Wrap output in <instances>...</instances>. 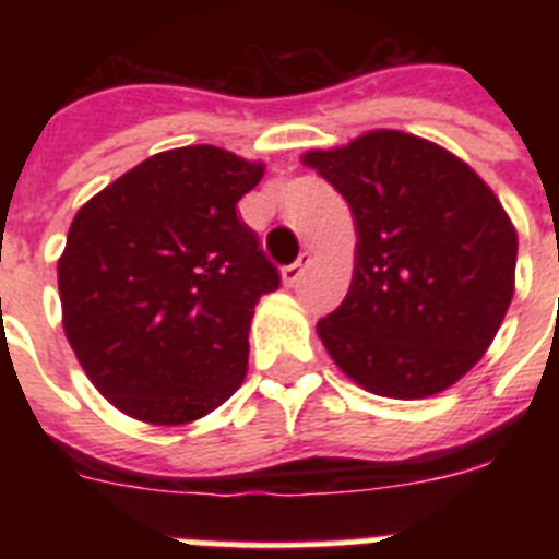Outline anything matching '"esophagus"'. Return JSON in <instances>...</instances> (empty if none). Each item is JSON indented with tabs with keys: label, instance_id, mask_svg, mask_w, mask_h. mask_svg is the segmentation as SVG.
Segmentation results:
<instances>
[{
	"label": "esophagus",
	"instance_id": "obj_1",
	"mask_svg": "<svg viewBox=\"0 0 559 559\" xmlns=\"http://www.w3.org/2000/svg\"><path fill=\"white\" fill-rule=\"evenodd\" d=\"M308 263H310V254H308V251H305V254H299V260H296V263L285 265V269H283V283L288 285V288H294V285L299 283V280H302V274H305V269H308Z\"/></svg>",
	"mask_w": 559,
	"mask_h": 559
}]
</instances>
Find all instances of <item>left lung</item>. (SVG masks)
Returning <instances> with one entry per match:
<instances>
[{
    "mask_svg": "<svg viewBox=\"0 0 559 559\" xmlns=\"http://www.w3.org/2000/svg\"><path fill=\"white\" fill-rule=\"evenodd\" d=\"M302 162L344 195L358 231L347 296L316 324L330 358L383 397L445 392L512 302L518 235L501 201L471 165L403 131Z\"/></svg>",
    "mask_w": 559,
    "mask_h": 559,
    "instance_id": "obj_1",
    "label": "left lung"
}]
</instances>
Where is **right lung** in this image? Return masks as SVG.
Returning a JSON list of instances; mask_svg holds the SVG:
<instances>
[{
    "label": "right lung",
    "instance_id": "right-lung-1",
    "mask_svg": "<svg viewBox=\"0 0 559 559\" xmlns=\"http://www.w3.org/2000/svg\"><path fill=\"white\" fill-rule=\"evenodd\" d=\"M263 170L215 145L176 147L78 210L58 260L63 333L128 417L185 426L243 383L254 305L280 288L237 215Z\"/></svg>",
    "mask_w": 559,
    "mask_h": 559
}]
</instances>
